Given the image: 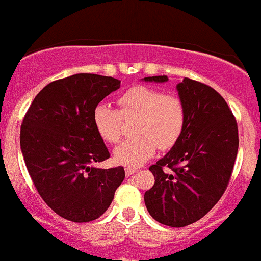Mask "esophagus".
Returning a JSON list of instances; mask_svg holds the SVG:
<instances>
[{
  "label": "esophagus",
  "instance_id": "esophagus-1",
  "mask_svg": "<svg viewBox=\"0 0 261 261\" xmlns=\"http://www.w3.org/2000/svg\"><path fill=\"white\" fill-rule=\"evenodd\" d=\"M137 169H130V167H125V176H130V175L136 174Z\"/></svg>",
  "mask_w": 261,
  "mask_h": 261
}]
</instances>
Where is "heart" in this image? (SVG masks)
<instances>
[{
	"instance_id": "obj_1",
	"label": "heart",
	"mask_w": 261,
	"mask_h": 261,
	"mask_svg": "<svg viewBox=\"0 0 261 261\" xmlns=\"http://www.w3.org/2000/svg\"><path fill=\"white\" fill-rule=\"evenodd\" d=\"M119 110L99 104L94 110V125L108 143H118L123 133V118H136L133 138L114 151V160L136 169L146 164L159 147L162 151L176 144L185 127V108L174 95H165L154 87L136 85L118 97Z\"/></svg>"
}]
</instances>
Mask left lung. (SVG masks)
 Here are the masks:
<instances>
[{
    "label": "left lung",
    "mask_w": 261,
    "mask_h": 261,
    "mask_svg": "<svg viewBox=\"0 0 261 261\" xmlns=\"http://www.w3.org/2000/svg\"><path fill=\"white\" fill-rule=\"evenodd\" d=\"M176 89L185 108V127L176 144L149 166L154 185L144 193V203L157 222L184 227L204 217L227 189L239 149V129L231 109L215 89L187 77Z\"/></svg>",
    "instance_id": "8db88e82"
}]
</instances>
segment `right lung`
<instances>
[{
	"label": "right lung",
	"mask_w": 261,
	"mask_h": 261,
	"mask_svg": "<svg viewBox=\"0 0 261 261\" xmlns=\"http://www.w3.org/2000/svg\"><path fill=\"white\" fill-rule=\"evenodd\" d=\"M119 87V80L94 73L57 80L35 96L22 120L20 146L30 177L48 207L68 221L104 215L125 177L122 166H94L110 157L94 110Z\"/></svg>",
	"instance_id": "obj_1"
}]
</instances>
